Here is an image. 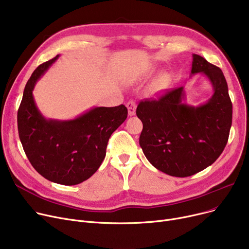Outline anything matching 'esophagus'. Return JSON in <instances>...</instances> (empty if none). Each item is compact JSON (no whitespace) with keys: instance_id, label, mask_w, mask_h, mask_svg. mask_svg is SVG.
<instances>
[{"instance_id":"34e87169","label":"esophagus","mask_w":249,"mask_h":249,"mask_svg":"<svg viewBox=\"0 0 249 249\" xmlns=\"http://www.w3.org/2000/svg\"><path fill=\"white\" fill-rule=\"evenodd\" d=\"M126 107L128 109V114L129 116H133L135 115V111H136V104L134 101H129L126 104Z\"/></svg>"}]
</instances>
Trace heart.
I'll return each instance as SVG.
<instances>
[{
	"instance_id": "b5f03b06",
	"label": "heart",
	"mask_w": 249,
	"mask_h": 249,
	"mask_svg": "<svg viewBox=\"0 0 249 249\" xmlns=\"http://www.w3.org/2000/svg\"><path fill=\"white\" fill-rule=\"evenodd\" d=\"M165 82H166V75H161V76L159 78V80H158V82H156V84H155L156 89L162 88V87L164 86Z\"/></svg>"
}]
</instances>
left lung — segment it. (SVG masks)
Instances as JSON below:
<instances>
[{
	"mask_svg": "<svg viewBox=\"0 0 249 249\" xmlns=\"http://www.w3.org/2000/svg\"><path fill=\"white\" fill-rule=\"evenodd\" d=\"M201 72L214 94L194 107L182 103L184 87L168 90L158 100L141 101L136 115L143 124L139 144L159 171L185 178L211 165L223 152L232 124V103L222 71L193 54L191 74Z\"/></svg>",
	"mask_w": 249,
	"mask_h": 249,
	"instance_id": "obj_1",
	"label": "left lung"
}]
</instances>
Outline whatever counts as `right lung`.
Here are the masks:
<instances>
[{"label": "right lung", "mask_w": 249, "mask_h": 249, "mask_svg": "<svg viewBox=\"0 0 249 249\" xmlns=\"http://www.w3.org/2000/svg\"><path fill=\"white\" fill-rule=\"evenodd\" d=\"M59 55L33 71L18 110V132L32 166L46 179L73 186L93 176L106 156L112 133L127 118L124 105L95 107L75 119H46L38 110L32 91L41 75Z\"/></svg>", "instance_id": "1"}]
</instances>
